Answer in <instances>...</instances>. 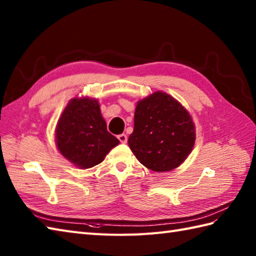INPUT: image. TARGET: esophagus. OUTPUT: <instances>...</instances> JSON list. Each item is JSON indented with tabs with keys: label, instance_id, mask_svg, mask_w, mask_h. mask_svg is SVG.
Listing matches in <instances>:
<instances>
[{
	"label": "esophagus",
	"instance_id": "34e87169",
	"mask_svg": "<svg viewBox=\"0 0 256 256\" xmlns=\"http://www.w3.org/2000/svg\"><path fill=\"white\" fill-rule=\"evenodd\" d=\"M118 140L120 142H121L122 144H125L128 142V136L125 134H120V135H118Z\"/></svg>",
	"mask_w": 256,
	"mask_h": 256
}]
</instances>
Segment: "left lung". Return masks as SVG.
I'll list each match as a JSON object with an SVG mask.
<instances>
[{"label":"left lung","mask_w":256,"mask_h":256,"mask_svg":"<svg viewBox=\"0 0 256 256\" xmlns=\"http://www.w3.org/2000/svg\"><path fill=\"white\" fill-rule=\"evenodd\" d=\"M196 140L192 116L165 92H155L135 108L128 146L140 164L154 172L178 167L192 152Z\"/></svg>","instance_id":"1"}]
</instances>
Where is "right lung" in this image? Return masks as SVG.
Wrapping results in <instances>:
<instances>
[{
	"label": "right lung",
	"mask_w": 256,
	"mask_h": 256,
	"mask_svg": "<svg viewBox=\"0 0 256 256\" xmlns=\"http://www.w3.org/2000/svg\"><path fill=\"white\" fill-rule=\"evenodd\" d=\"M59 152L80 168H91L104 160L120 140L108 132L99 103L88 98L72 99L56 128Z\"/></svg>",
	"instance_id": "1"
}]
</instances>
